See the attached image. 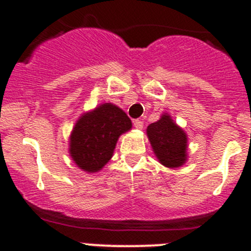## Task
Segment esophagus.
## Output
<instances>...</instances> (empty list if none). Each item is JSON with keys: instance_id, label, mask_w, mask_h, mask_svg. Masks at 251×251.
<instances>
[{"instance_id": "obj_1", "label": "esophagus", "mask_w": 251, "mask_h": 251, "mask_svg": "<svg viewBox=\"0 0 251 251\" xmlns=\"http://www.w3.org/2000/svg\"><path fill=\"white\" fill-rule=\"evenodd\" d=\"M133 126H135L136 128H138V130H142V128H143V121L137 119V120L133 121Z\"/></svg>"}]
</instances>
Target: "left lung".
<instances>
[{"label":"left lung","mask_w":251,"mask_h":251,"mask_svg":"<svg viewBox=\"0 0 251 251\" xmlns=\"http://www.w3.org/2000/svg\"><path fill=\"white\" fill-rule=\"evenodd\" d=\"M147 135L156 158L163 165L168 168L183 165L187 159V136L170 116L163 115L160 120L151 124Z\"/></svg>","instance_id":"left-lung-1"}]
</instances>
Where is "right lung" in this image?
Returning <instances> with one entry per match:
<instances>
[{"instance_id": "obj_1", "label": "right lung", "mask_w": 251, "mask_h": 251, "mask_svg": "<svg viewBox=\"0 0 251 251\" xmlns=\"http://www.w3.org/2000/svg\"><path fill=\"white\" fill-rule=\"evenodd\" d=\"M131 126L130 118L111 103L85 114L70 136L73 160L83 171L97 173L110 160L119 136Z\"/></svg>"}]
</instances>
